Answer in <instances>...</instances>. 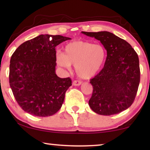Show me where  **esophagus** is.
<instances>
[{
    "mask_svg": "<svg viewBox=\"0 0 150 150\" xmlns=\"http://www.w3.org/2000/svg\"><path fill=\"white\" fill-rule=\"evenodd\" d=\"M81 83H82V81L75 80V81H73V85L74 86H79V85H81Z\"/></svg>",
    "mask_w": 150,
    "mask_h": 150,
    "instance_id": "esophagus-1",
    "label": "esophagus"
}]
</instances>
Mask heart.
I'll return each mask as SVG.
<instances>
[{
    "label": "heart",
    "instance_id": "obj_1",
    "mask_svg": "<svg viewBox=\"0 0 150 150\" xmlns=\"http://www.w3.org/2000/svg\"><path fill=\"white\" fill-rule=\"evenodd\" d=\"M106 50L103 45L85 41H73L65 45L64 53H57V64L69 69L75 65L79 77L90 79L99 72L105 62Z\"/></svg>",
    "mask_w": 150,
    "mask_h": 150
}]
</instances>
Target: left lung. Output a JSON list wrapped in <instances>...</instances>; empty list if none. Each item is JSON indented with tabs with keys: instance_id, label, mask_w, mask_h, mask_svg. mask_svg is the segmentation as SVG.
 <instances>
[{
	"instance_id": "1",
	"label": "left lung",
	"mask_w": 150,
	"mask_h": 150,
	"mask_svg": "<svg viewBox=\"0 0 150 150\" xmlns=\"http://www.w3.org/2000/svg\"><path fill=\"white\" fill-rule=\"evenodd\" d=\"M99 40L107 52L103 69L91 79V108L100 115H116L130 107L138 91L139 58L130 44L112 33L82 32Z\"/></svg>"
}]
</instances>
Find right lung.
Returning <instances> with one entry per match:
<instances>
[{"instance_id":"1","label":"right lung","mask_w":150,"mask_h":150,"mask_svg":"<svg viewBox=\"0 0 150 150\" xmlns=\"http://www.w3.org/2000/svg\"><path fill=\"white\" fill-rule=\"evenodd\" d=\"M70 38L40 35L24 42L15 50L10 62L9 83L15 99L30 115L46 117L62 107L69 77L55 73V47Z\"/></svg>"}]
</instances>
